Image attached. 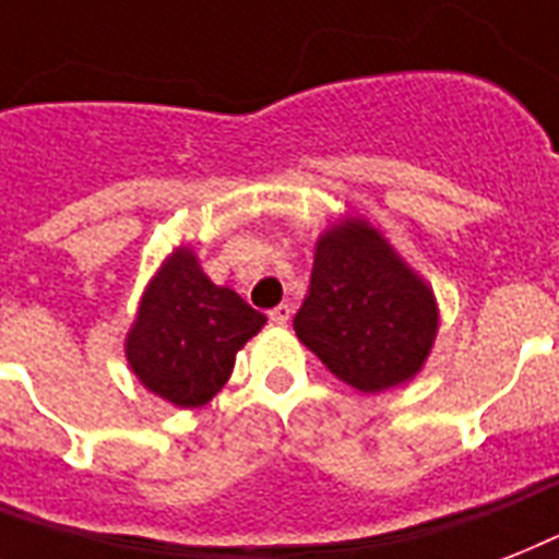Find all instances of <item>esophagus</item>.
I'll list each match as a JSON object with an SVG mask.
<instances>
[{"mask_svg": "<svg viewBox=\"0 0 559 559\" xmlns=\"http://www.w3.org/2000/svg\"><path fill=\"white\" fill-rule=\"evenodd\" d=\"M267 318H271V323H276V326H285V323L292 320V306H288V302H280L276 309L267 311Z\"/></svg>", "mask_w": 559, "mask_h": 559, "instance_id": "34e87169", "label": "esophagus"}]
</instances>
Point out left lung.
<instances>
[{"label": "left lung", "instance_id": "left-lung-1", "mask_svg": "<svg viewBox=\"0 0 559 559\" xmlns=\"http://www.w3.org/2000/svg\"><path fill=\"white\" fill-rule=\"evenodd\" d=\"M437 329L428 280L365 215H344L320 233L294 332L329 373L361 393L400 388L426 367Z\"/></svg>", "mask_w": 559, "mask_h": 559}]
</instances>
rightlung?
Masks as SVG:
<instances>
[{"mask_svg": "<svg viewBox=\"0 0 559 559\" xmlns=\"http://www.w3.org/2000/svg\"><path fill=\"white\" fill-rule=\"evenodd\" d=\"M227 285L203 274L192 248L163 259L124 335V358L145 391L177 408H201L227 384L236 353L265 326Z\"/></svg>", "mask_w": 559, "mask_h": 559, "instance_id": "1", "label": "right lung"}]
</instances>
